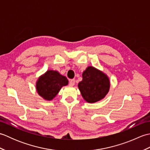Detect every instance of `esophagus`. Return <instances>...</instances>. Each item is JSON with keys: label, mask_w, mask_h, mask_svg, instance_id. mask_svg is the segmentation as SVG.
Segmentation results:
<instances>
[{"label": "esophagus", "mask_w": 150, "mask_h": 150, "mask_svg": "<svg viewBox=\"0 0 150 150\" xmlns=\"http://www.w3.org/2000/svg\"><path fill=\"white\" fill-rule=\"evenodd\" d=\"M75 79H71V80H69V85L71 86H73L75 85Z\"/></svg>", "instance_id": "esophagus-1"}]
</instances>
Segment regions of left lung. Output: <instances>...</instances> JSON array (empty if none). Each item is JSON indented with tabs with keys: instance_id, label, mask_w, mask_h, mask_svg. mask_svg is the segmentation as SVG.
<instances>
[{
	"instance_id": "obj_1",
	"label": "left lung",
	"mask_w": 150,
	"mask_h": 150,
	"mask_svg": "<svg viewBox=\"0 0 150 150\" xmlns=\"http://www.w3.org/2000/svg\"><path fill=\"white\" fill-rule=\"evenodd\" d=\"M82 76V80L78 84V88L87 103H97L106 97L110 88V79L106 73L90 66Z\"/></svg>"
}]
</instances>
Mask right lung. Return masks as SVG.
<instances>
[{
    "label": "right lung",
    "mask_w": 150,
    "mask_h": 150,
    "mask_svg": "<svg viewBox=\"0 0 150 150\" xmlns=\"http://www.w3.org/2000/svg\"><path fill=\"white\" fill-rule=\"evenodd\" d=\"M68 84L67 78L56 70L48 69L36 81V90L46 100H52L63 86Z\"/></svg>",
    "instance_id": "add662e5"
}]
</instances>
